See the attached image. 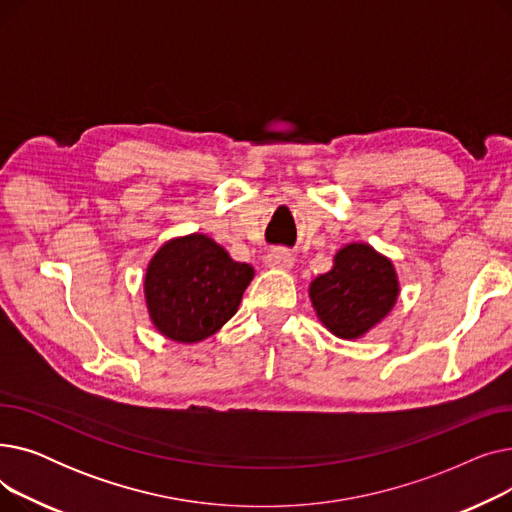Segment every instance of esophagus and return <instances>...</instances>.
I'll return each mask as SVG.
<instances>
[{
  "label": "esophagus",
  "mask_w": 512,
  "mask_h": 512,
  "mask_svg": "<svg viewBox=\"0 0 512 512\" xmlns=\"http://www.w3.org/2000/svg\"><path fill=\"white\" fill-rule=\"evenodd\" d=\"M292 263L294 259L286 249H272L265 255V265L270 267V270H290Z\"/></svg>",
  "instance_id": "34e87169"
}]
</instances>
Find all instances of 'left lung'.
Segmentation results:
<instances>
[{"instance_id":"1","label":"left lung","mask_w":512,"mask_h":512,"mask_svg":"<svg viewBox=\"0 0 512 512\" xmlns=\"http://www.w3.org/2000/svg\"><path fill=\"white\" fill-rule=\"evenodd\" d=\"M400 294L396 267L369 242H348L336 255L332 270L309 284L317 319L342 340H359L394 309Z\"/></svg>"}]
</instances>
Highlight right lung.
Returning a JSON list of instances; mask_svg holds the SVG:
<instances>
[{
    "label": "right lung",
    "mask_w": 512,
    "mask_h": 512,
    "mask_svg": "<svg viewBox=\"0 0 512 512\" xmlns=\"http://www.w3.org/2000/svg\"><path fill=\"white\" fill-rule=\"evenodd\" d=\"M255 270L207 234L166 240L149 259L143 292L151 324L172 342L197 344L238 311Z\"/></svg>",
    "instance_id": "obj_1"
}]
</instances>
